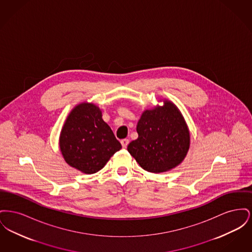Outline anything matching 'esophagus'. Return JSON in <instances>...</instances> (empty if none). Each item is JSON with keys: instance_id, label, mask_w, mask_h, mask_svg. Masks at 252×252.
<instances>
[{"instance_id": "esophagus-1", "label": "esophagus", "mask_w": 252, "mask_h": 252, "mask_svg": "<svg viewBox=\"0 0 252 252\" xmlns=\"http://www.w3.org/2000/svg\"><path fill=\"white\" fill-rule=\"evenodd\" d=\"M121 144H122V146H123L124 148H126V147L127 146V144H129V140H127V139H124V140H122V141H121Z\"/></svg>"}]
</instances>
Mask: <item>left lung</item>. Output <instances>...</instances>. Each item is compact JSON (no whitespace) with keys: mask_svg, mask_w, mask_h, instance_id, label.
I'll list each match as a JSON object with an SVG mask.
<instances>
[{"mask_svg":"<svg viewBox=\"0 0 252 252\" xmlns=\"http://www.w3.org/2000/svg\"><path fill=\"white\" fill-rule=\"evenodd\" d=\"M138 139L127 146L140 166L151 173L176 167L190 146V133L180 110L171 102L145 110L137 125Z\"/></svg>","mask_w":252,"mask_h":252,"instance_id":"obj_1","label":"left lung"}]
</instances>
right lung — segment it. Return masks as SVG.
I'll use <instances>...</instances> for the list:
<instances>
[{"label":"right lung","mask_w":252,"mask_h":252,"mask_svg":"<svg viewBox=\"0 0 252 252\" xmlns=\"http://www.w3.org/2000/svg\"><path fill=\"white\" fill-rule=\"evenodd\" d=\"M60 151L66 162L85 174H94L122 148L111 128L94 104L72 109L61 130Z\"/></svg>","instance_id":"add662e5"}]
</instances>
